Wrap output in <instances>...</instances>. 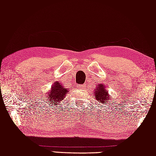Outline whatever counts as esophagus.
Instances as JSON below:
<instances>
[{"mask_svg":"<svg viewBox=\"0 0 156 156\" xmlns=\"http://www.w3.org/2000/svg\"><path fill=\"white\" fill-rule=\"evenodd\" d=\"M80 87L81 89H85V87H86V85H85V84H84V85H81Z\"/></svg>","mask_w":156,"mask_h":156,"instance_id":"obj_1","label":"esophagus"}]
</instances>
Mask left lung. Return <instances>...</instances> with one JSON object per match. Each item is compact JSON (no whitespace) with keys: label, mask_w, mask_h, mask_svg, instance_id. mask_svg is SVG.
Returning <instances> with one entry per match:
<instances>
[{"label":"left lung","mask_w":156,"mask_h":156,"mask_svg":"<svg viewBox=\"0 0 156 156\" xmlns=\"http://www.w3.org/2000/svg\"><path fill=\"white\" fill-rule=\"evenodd\" d=\"M111 95H109L108 93V90H106V87L105 85H97L96 87L95 92H94V98L97 101H99V103H105V101H111Z\"/></svg>","instance_id":"1"}]
</instances>
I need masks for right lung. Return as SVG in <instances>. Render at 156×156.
Wrapping results in <instances>:
<instances>
[{
	"instance_id": "right-lung-1",
	"label": "right lung",
	"mask_w": 156,
	"mask_h": 156,
	"mask_svg": "<svg viewBox=\"0 0 156 156\" xmlns=\"http://www.w3.org/2000/svg\"><path fill=\"white\" fill-rule=\"evenodd\" d=\"M67 92H69L68 89L63 88V86H62L59 82H56L52 85L51 90L47 94V99L51 103H58L66 98Z\"/></svg>"
}]
</instances>
